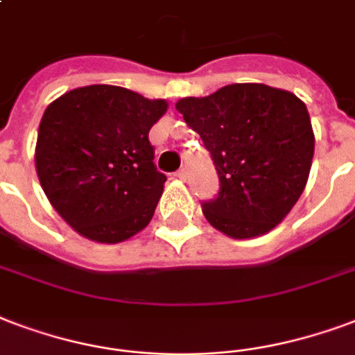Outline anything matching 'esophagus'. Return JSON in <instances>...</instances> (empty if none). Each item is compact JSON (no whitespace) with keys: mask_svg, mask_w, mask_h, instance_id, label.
Instances as JSON below:
<instances>
[{"mask_svg":"<svg viewBox=\"0 0 355 355\" xmlns=\"http://www.w3.org/2000/svg\"><path fill=\"white\" fill-rule=\"evenodd\" d=\"M175 177H177L178 180H186V177H188V175H186V171H184V169H178V171L175 173Z\"/></svg>","mask_w":355,"mask_h":355,"instance_id":"esophagus-1","label":"esophagus"}]
</instances>
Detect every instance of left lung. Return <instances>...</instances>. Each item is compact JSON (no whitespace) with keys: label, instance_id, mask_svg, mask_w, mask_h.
<instances>
[{"label":"left lung","instance_id":"left-lung-1","mask_svg":"<svg viewBox=\"0 0 355 355\" xmlns=\"http://www.w3.org/2000/svg\"><path fill=\"white\" fill-rule=\"evenodd\" d=\"M177 110L201 135L220 177L218 197L202 202L208 223L236 240L279 225L304 193L315 154L304 102L262 83H232L180 98Z\"/></svg>","mask_w":355,"mask_h":355}]
</instances>
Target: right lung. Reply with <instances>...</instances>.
Masks as SVG:
<instances>
[{"instance_id":"right-lung-1","label":"right lung","mask_w":355,"mask_h":355,"mask_svg":"<svg viewBox=\"0 0 355 355\" xmlns=\"http://www.w3.org/2000/svg\"><path fill=\"white\" fill-rule=\"evenodd\" d=\"M166 100L130 89L87 85L46 107L35 167L51 207L81 236L117 243L153 220L166 175L154 166L148 132Z\"/></svg>"}]
</instances>
